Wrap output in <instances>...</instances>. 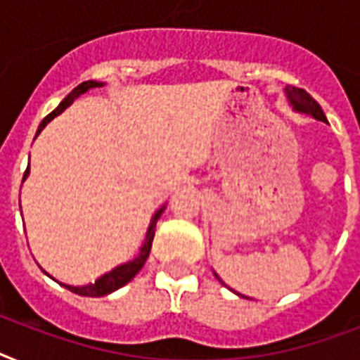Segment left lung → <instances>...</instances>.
<instances>
[{"label": "left lung", "instance_id": "8db88e82", "mask_svg": "<svg viewBox=\"0 0 360 360\" xmlns=\"http://www.w3.org/2000/svg\"><path fill=\"white\" fill-rule=\"evenodd\" d=\"M284 93H285V98H288V103H290V106L293 108V112L307 114L310 115V117H314V120L327 123V117H325L321 106H319V104L316 103V101H314V98L304 91V89H301V87L285 86ZM214 276L220 280V276L217 273H214ZM220 282H222V280H220ZM222 284H224V282H222Z\"/></svg>", "mask_w": 360, "mask_h": 360}]
</instances>
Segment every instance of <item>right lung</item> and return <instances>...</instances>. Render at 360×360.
<instances>
[{
    "instance_id": "obj_1",
    "label": "right lung",
    "mask_w": 360,
    "mask_h": 360,
    "mask_svg": "<svg viewBox=\"0 0 360 360\" xmlns=\"http://www.w3.org/2000/svg\"><path fill=\"white\" fill-rule=\"evenodd\" d=\"M104 82H97V80H87L84 82V84H80L78 87H75L72 91L67 95V97L59 103V106L56 110H53L52 114H48L44 120H42V123L39 124V130H37V134H41V130L46 127L50 121L53 120V117H58L59 114H63V110H67L70 106V104L75 103L76 98L80 97V95H84V93H87L89 89H95V87H103ZM27 175H30V166H27V169H25L24 174V179H27ZM164 209H166V205H162V207L158 209L157 213L153 214L151 222H149V228H147V233H146V240H143V245H141L140 248V254L134 257V259H130V262L127 263H121V265H117V267H114L112 271H108V273H104L103 276H98L95 282H91V284H86V285H70V284H63V282H59V284L63 285V288H67L69 291H72V293H76V295H82V297H104V295H110V293H114L115 290H120V288H123L124 284H129L130 280L134 278L136 274L140 273V269L143 267V263L147 262V257H149V252H151V245H153V237H155V228H157V220L160 219V214L164 213ZM44 271V269H42ZM46 273V271H44ZM48 274V273H46ZM50 276V274H48ZM52 280H56L53 276H50Z\"/></svg>"
}]
</instances>
